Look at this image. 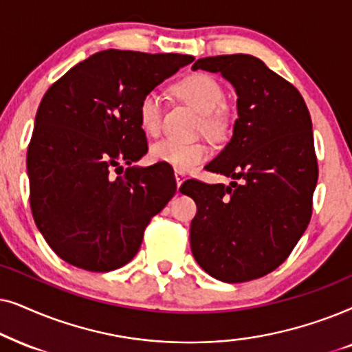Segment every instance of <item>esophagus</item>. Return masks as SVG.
Wrapping results in <instances>:
<instances>
[{
  "label": "esophagus",
  "mask_w": 352,
  "mask_h": 352,
  "mask_svg": "<svg viewBox=\"0 0 352 352\" xmlns=\"http://www.w3.org/2000/svg\"><path fill=\"white\" fill-rule=\"evenodd\" d=\"M184 180H185V173L175 172V182H177V186H179V188H180V185L184 184Z\"/></svg>",
  "instance_id": "obj_1"
}]
</instances>
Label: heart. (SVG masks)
Here are the masks:
<instances>
[{
  "label": "heart",
  "instance_id": "obj_1",
  "mask_svg": "<svg viewBox=\"0 0 352 352\" xmlns=\"http://www.w3.org/2000/svg\"><path fill=\"white\" fill-rule=\"evenodd\" d=\"M173 93L203 114V127L208 133L219 135L225 129V116L220 106L225 101L223 88L208 74H191L173 85ZM164 100L157 91L144 93L138 104V122L144 133L157 135L162 127ZM210 156V148L204 142H182L166 138L154 143L149 157L166 164L177 172H188Z\"/></svg>",
  "mask_w": 352,
  "mask_h": 352
}]
</instances>
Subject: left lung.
<instances>
[{"instance_id":"8db88e82","label":"left lung","mask_w":352,"mask_h":352,"mask_svg":"<svg viewBox=\"0 0 352 352\" xmlns=\"http://www.w3.org/2000/svg\"><path fill=\"white\" fill-rule=\"evenodd\" d=\"M235 87L233 137L206 168L230 185L186 180L198 212L191 220L195 259L210 277L243 283L287 261L312 215L318 179L312 120L301 93L250 54L198 59Z\"/></svg>"}]
</instances>
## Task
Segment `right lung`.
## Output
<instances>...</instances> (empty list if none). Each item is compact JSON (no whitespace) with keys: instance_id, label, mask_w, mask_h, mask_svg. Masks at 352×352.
Returning <instances> with one entry per match:
<instances>
[{"instance_id":"1","label":"right lung","mask_w":352,"mask_h":352,"mask_svg":"<svg viewBox=\"0 0 352 352\" xmlns=\"http://www.w3.org/2000/svg\"><path fill=\"white\" fill-rule=\"evenodd\" d=\"M195 58L106 50L45 93L27 149L30 208L51 250L69 264L109 272L133 259L144 228L175 195L170 167H135L148 153L138 104ZM129 167L122 177L112 171ZM122 173V172H120Z\"/></svg>"}]
</instances>
